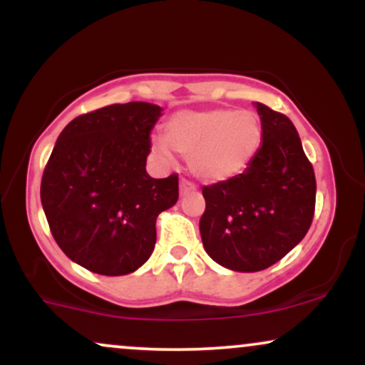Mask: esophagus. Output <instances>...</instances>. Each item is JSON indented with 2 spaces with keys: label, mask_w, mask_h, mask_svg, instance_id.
<instances>
[{
  "label": "esophagus",
  "mask_w": 365,
  "mask_h": 365,
  "mask_svg": "<svg viewBox=\"0 0 365 365\" xmlns=\"http://www.w3.org/2000/svg\"><path fill=\"white\" fill-rule=\"evenodd\" d=\"M195 190V187H194V183H190L188 182V180H180V195H187V194H190V192H194Z\"/></svg>",
  "instance_id": "1"
}]
</instances>
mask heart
I'll return each instance as SVG.
<instances>
[{
	"label": "heart",
	"mask_w": 365,
	"mask_h": 365,
	"mask_svg": "<svg viewBox=\"0 0 365 365\" xmlns=\"http://www.w3.org/2000/svg\"><path fill=\"white\" fill-rule=\"evenodd\" d=\"M261 142L262 123L254 111L215 108L175 113L165 139H153V149L165 161L177 150L188 158V168L200 182L223 183L249 168Z\"/></svg>",
	"instance_id": "1"
}]
</instances>
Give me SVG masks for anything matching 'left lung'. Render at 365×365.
Instances as JSON below:
<instances>
[{
	"instance_id": "obj_1",
	"label": "left lung",
	"mask_w": 365,
	"mask_h": 365,
	"mask_svg": "<svg viewBox=\"0 0 365 365\" xmlns=\"http://www.w3.org/2000/svg\"><path fill=\"white\" fill-rule=\"evenodd\" d=\"M262 144L244 173L202 188L199 230L209 257L226 269L255 273L299 244L312 223L316 177L290 118L254 103Z\"/></svg>"
}]
</instances>
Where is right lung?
<instances>
[{"instance_id": "1", "label": "right lung", "mask_w": 365, "mask_h": 365, "mask_svg": "<svg viewBox=\"0 0 365 365\" xmlns=\"http://www.w3.org/2000/svg\"><path fill=\"white\" fill-rule=\"evenodd\" d=\"M163 108L111 104L70 121L41 182V202L60 249L92 273L137 271L156 245V217L178 200V177L145 171Z\"/></svg>"}]
</instances>
